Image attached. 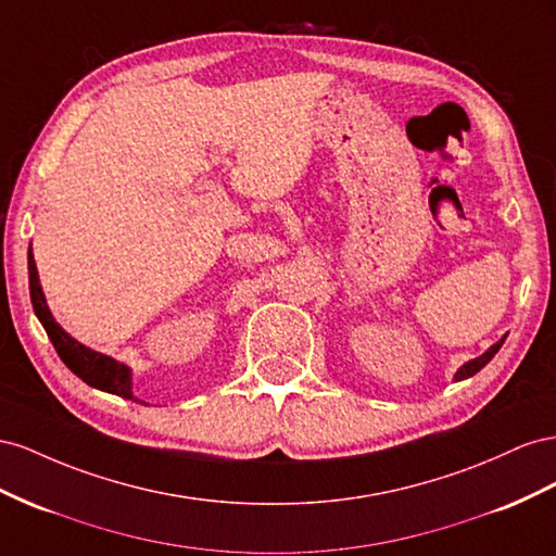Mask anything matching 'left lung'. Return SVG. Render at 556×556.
I'll use <instances>...</instances> for the list:
<instances>
[{
	"mask_svg": "<svg viewBox=\"0 0 556 556\" xmlns=\"http://www.w3.org/2000/svg\"><path fill=\"white\" fill-rule=\"evenodd\" d=\"M503 342H505V336H503L496 344H491L482 356H478V358H470L468 363H464V366L458 368V370H456V375H454L456 382H462V379H468V377H472L475 372H480V370L486 366V363L496 356V352H498V349L503 346Z\"/></svg>",
	"mask_w": 556,
	"mask_h": 556,
	"instance_id": "obj_1",
	"label": "left lung"
}]
</instances>
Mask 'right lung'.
Masks as SVG:
<instances>
[{"instance_id":"right-lung-1","label":"right lung","mask_w":556,"mask_h":556,"mask_svg":"<svg viewBox=\"0 0 556 556\" xmlns=\"http://www.w3.org/2000/svg\"><path fill=\"white\" fill-rule=\"evenodd\" d=\"M27 273H29L31 307H35L37 319L41 321L46 336H49V340L53 342L62 363H65V366L78 379H84V382L92 389L114 393V395H121V399H128V401H139L132 393V368L130 366H125V363L111 358L102 352H94V349L74 340L70 332L53 319L49 303H46V295L41 291V281H39L31 247L27 251Z\"/></svg>"}]
</instances>
